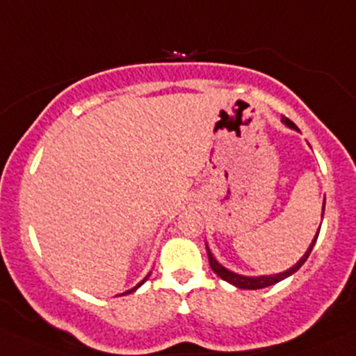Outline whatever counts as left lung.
Masks as SVG:
<instances>
[{
  "instance_id": "1",
  "label": "left lung",
  "mask_w": 356,
  "mask_h": 356,
  "mask_svg": "<svg viewBox=\"0 0 356 356\" xmlns=\"http://www.w3.org/2000/svg\"><path fill=\"white\" fill-rule=\"evenodd\" d=\"M282 122H284L287 127H291V129L299 130L298 127H296L294 123L291 122V120L285 118V116H284V118H282ZM323 210H325V202H323ZM322 217H323V213H322ZM318 233H320V229H318ZM318 233H316V236L313 238V241H312V245H309L308 252H306V254L302 255L301 259H299L298 264L292 266L291 270H287V271H285V273L275 275V277H257V278H250V277H241V275L233 273V271H227L226 268H224V266H220L219 262H217L216 259L212 257V254H210L209 247H207V254H209L210 268H212V271L217 275V277L222 278V280H226V282H229L231 285H234V287H238V289H247V291H257V289L270 287V285H275V284H278V282L284 280V278L291 277L292 273H296V271H298L299 268H301V266L305 264L306 259H308L309 254H312L313 247H315V241H316V238H318Z\"/></svg>"
}]
</instances>
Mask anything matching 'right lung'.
<instances>
[{
  "label": "right lung",
  "instance_id": "1",
  "mask_svg": "<svg viewBox=\"0 0 356 356\" xmlns=\"http://www.w3.org/2000/svg\"><path fill=\"white\" fill-rule=\"evenodd\" d=\"M147 278H149V275H147V277H146V278H144V280H143V282H140V284H139V285H137V287H134V289H132V291L125 292V294H130V292H134V291H136V289H139V287H140V285H143V284H144V282H146V280H147ZM125 294H122V296H125Z\"/></svg>",
  "mask_w": 356,
  "mask_h": 356
}]
</instances>
